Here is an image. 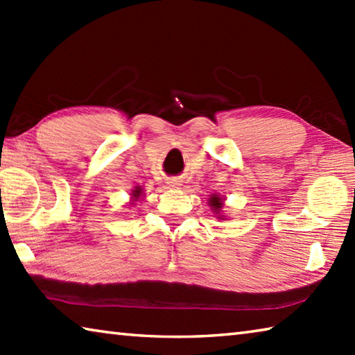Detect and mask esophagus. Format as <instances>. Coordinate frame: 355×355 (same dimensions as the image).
Listing matches in <instances>:
<instances>
[{
	"instance_id": "obj_1",
	"label": "esophagus",
	"mask_w": 355,
	"mask_h": 355,
	"mask_svg": "<svg viewBox=\"0 0 355 355\" xmlns=\"http://www.w3.org/2000/svg\"><path fill=\"white\" fill-rule=\"evenodd\" d=\"M167 186H169V188H178L180 182L175 178H171V180H167Z\"/></svg>"
}]
</instances>
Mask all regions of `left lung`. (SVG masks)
<instances>
[{"instance_id": "obj_1", "label": "left lung", "mask_w": 355, "mask_h": 355, "mask_svg": "<svg viewBox=\"0 0 355 355\" xmlns=\"http://www.w3.org/2000/svg\"><path fill=\"white\" fill-rule=\"evenodd\" d=\"M208 203H209V207H211V209H214L216 214H219V211L222 209V205H224V203H222V199H220L218 194H213L211 197H209ZM219 219H224V218H222V216H219Z\"/></svg>"}]
</instances>
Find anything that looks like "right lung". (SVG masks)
<instances>
[{
    "mask_svg": "<svg viewBox=\"0 0 355 355\" xmlns=\"http://www.w3.org/2000/svg\"><path fill=\"white\" fill-rule=\"evenodd\" d=\"M141 194H142V188H139V186H137V188L133 191V194H131V196H133V200L139 199Z\"/></svg>",
    "mask_w": 355,
    "mask_h": 355,
    "instance_id": "obj_1",
    "label": "right lung"
}]
</instances>
